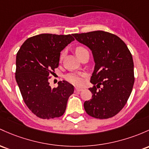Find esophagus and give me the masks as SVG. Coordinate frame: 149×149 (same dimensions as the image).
Returning <instances> with one entry per match:
<instances>
[{
  "label": "esophagus",
  "instance_id": "obj_1",
  "mask_svg": "<svg viewBox=\"0 0 149 149\" xmlns=\"http://www.w3.org/2000/svg\"><path fill=\"white\" fill-rule=\"evenodd\" d=\"M83 90V88H75V92L79 93V92H81V91H82Z\"/></svg>",
  "mask_w": 149,
  "mask_h": 149
}]
</instances>
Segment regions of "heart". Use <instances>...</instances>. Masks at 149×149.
I'll return each instance as SVG.
<instances>
[{"mask_svg": "<svg viewBox=\"0 0 149 149\" xmlns=\"http://www.w3.org/2000/svg\"><path fill=\"white\" fill-rule=\"evenodd\" d=\"M86 49L85 48H83L82 47H78L76 49V55L78 56L83 52L86 51ZM66 80L68 81H69L70 83H73L74 85H81L83 83V79H82V76L81 74H78V73H71V74H68L66 76Z\"/></svg>", "mask_w": 149, "mask_h": 149, "instance_id": "1", "label": "heart"}]
</instances>
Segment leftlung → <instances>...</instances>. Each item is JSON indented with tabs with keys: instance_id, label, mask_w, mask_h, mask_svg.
Returning <instances> with one entry per match:
<instances>
[{
	"instance_id": "left-lung-1",
	"label": "left lung",
	"mask_w": 149,
	"mask_h": 149,
	"mask_svg": "<svg viewBox=\"0 0 149 149\" xmlns=\"http://www.w3.org/2000/svg\"><path fill=\"white\" fill-rule=\"evenodd\" d=\"M92 52L95 62L90 88L92 98L84 102L88 114L97 119L116 115L130 97L134 83V62L128 47L119 37L104 31L73 34Z\"/></svg>"
}]
</instances>
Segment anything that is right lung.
<instances>
[{"instance_id": "right-lung-1", "label": "right lung", "mask_w": 149, "mask_h": 149, "mask_svg": "<svg viewBox=\"0 0 149 149\" xmlns=\"http://www.w3.org/2000/svg\"><path fill=\"white\" fill-rule=\"evenodd\" d=\"M74 41L71 35L41 34L28 38L16 56L15 79L27 107L42 119H53L63 114L74 87L59 81L52 89L49 75L58 66L61 52Z\"/></svg>"}]
</instances>
